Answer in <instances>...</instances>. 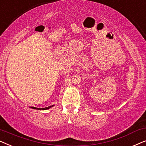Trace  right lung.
<instances>
[{"label":"right lung","mask_w":146,"mask_h":146,"mask_svg":"<svg viewBox=\"0 0 146 146\" xmlns=\"http://www.w3.org/2000/svg\"><path fill=\"white\" fill-rule=\"evenodd\" d=\"M54 105H52V106H48V107H46V108H35V107H30L31 108L33 109H36V110H48V109H50L52 107H53Z\"/></svg>","instance_id":"add662e5"}]
</instances>
